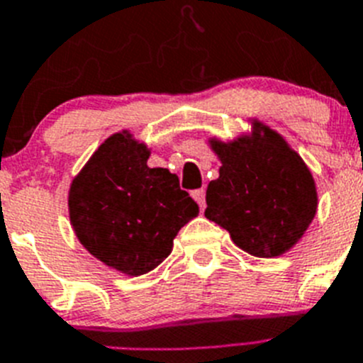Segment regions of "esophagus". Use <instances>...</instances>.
I'll return each mask as SVG.
<instances>
[{
  "label": "esophagus",
  "mask_w": 363,
  "mask_h": 363,
  "mask_svg": "<svg viewBox=\"0 0 363 363\" xmlns=\"http://www.w3.org/2000/svg\"><path fill=\"white\" fill-rule=\"evenodd\" d=\"M191 197L197 201V204H199L201 210H204V208H206V190H204V188H201V190H195L194 194H191Z\"/></svg>",
  "instance_id": "esophagus-1"
}]
</instances>
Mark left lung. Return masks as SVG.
Here are the masks:
<instances>
[{"instance_id": "obj_1", "label": "left lung", "mask_w": 363, "mask_h": 363, "mask_svg": "<svg viewBox=\"0 0 363 363\" xmlns=\"http://www.w3.org/2000/svg\"><path fill=\"white\" fill-rule=\"evenodd\" d=\"M220 160L208 184L206 219L228 230L241 250L277 257L291 250L313 223L318 194L303 159L269 125L254 121L252 135L210 140Z\"/></svg>"}]
</instances>
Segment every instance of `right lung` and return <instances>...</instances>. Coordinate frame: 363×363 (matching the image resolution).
<instances>
[{"label":"right lung","instance_id":"add662e5","mask_svg":"<svg viewBox=\"0 0 363 363\" xmlns=\"http://www.w3.org/2000/svg\"><path fill=\"white\" fill-rule=\"evenodd\" d=\"M150 150L129 131L100 144L69 188V219L91 256L143 276L172 254L179 230L199 213L179 177L147 166Z\"/></svg>","mask_w":363,"mask_h":363}]
</instances>
